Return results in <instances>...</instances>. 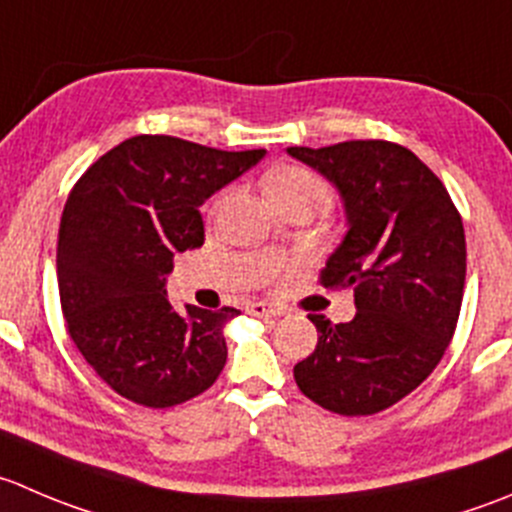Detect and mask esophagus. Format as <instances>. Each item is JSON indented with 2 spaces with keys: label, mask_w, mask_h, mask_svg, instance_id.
<instances>
[{
  "label": "esophagus",
  "mask_w": 512,
  "mask_h": 512,
  "mask_svg": "<svg viewBox=\"0 0 512 512\" xmlns=\"http://www.w3.org/2000/svg\"><path fill=\"white\" fill-rule=\"evenodd\" d=\"M247 312H250L252 317H277L280 315V310H277V307H272V305H267V302H250V305H247Z\"/></svg>",
  "instance_id": "esophagus-1"
}]
</instances>
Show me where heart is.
I'll return each instance as SVG.
<instances>
[{
  "label": "heart",
  "mask_w": 512,
  "mask_h": 512,
  "mask_svg": "<svg viewBox=\"0 0 512 512\" xmlns=\"http://www.w3.org/2000/svg\"><path fill=\"white\" fill-rule=\"evenodd\" d=\"M265 195L270 202L290 200V197H305V200L327 205L330 202V187L317 172L300 165H285L272 172L265 182Z\"/></svg>",
  "instance_id": "b5f03b06"
}]
</instances>
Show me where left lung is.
<instances>
[{"mask_svg":"<svg viewBox=\"0 0 512 512\" xmlns=\"http://www.w3.org/2000/svg\"><path fill=\"white\" fill-rule=\"evenodd\" d=\"M345 200V240L320 285L352 287L355 317L307 315L317 345L295 365L305 398L345 418L388 410L435 370L453 340L465 287V230L448 190L408 147L385 140L290 147Z\"/></svg>","mask_w":512,"mask_h":512,"instance_id":"obj_1","label":"left lung"}]
</instances>
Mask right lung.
<instances>
[{
  "label": "right lung",
  "instance_id": "right-lung-1",
  "mask_svg": "<svg viewBox=\"0 0 512 512\" xmlns=\"http://www.w3.org/2000/svg\"><path fill=\"white\" fill-rule=\"evenodd\" d=\"M265 157L170 135H137L72 187L59 222L57 280L67 332L122 398L175 408L205 393L227 362L235 307L180 315L165 280L177 252L205 242L200 205Z\"/></svg>",
  "mask_w": 512,
  "mask_h": 512
}]
</instances>
